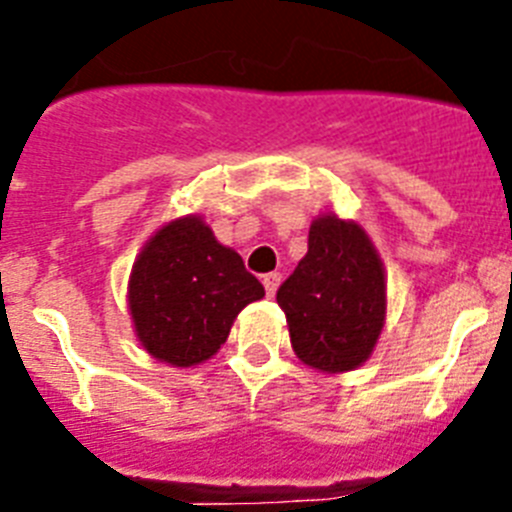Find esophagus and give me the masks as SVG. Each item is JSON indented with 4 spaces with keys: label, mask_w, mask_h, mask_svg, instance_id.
<instances>
[{
    "label": "esophagus",
    "mask_w": 512,
    "mask_h": 512,
    "mask_svg": "<svg viewBox=\"0 0 512 512\" xmlns=\"http://www.w3.org/2000/svg\"><path fill=\"white\" fill-rule=\"evenodd\" d=\"M279 284H282V274H277V271H271V274H266V277H264L266 295H269V297H274V295H277Z\"/></svg>",
    "instance_id": "obj_1"
}]
</instances>
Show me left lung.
<instances>
[{
    "mask_svg": "<svg viewBox=\"0 0 512 512\" xmlns=\"http://www.w3.org/2000/svg\"><path fill=\"white\" fill-rule=\"evenodd\" d=\"M384 297V269L372 241L336 215L312 223L305 259L277 292L295 354L330 374L369 359L384 325Z\"/></svg>",
    "mask_w": 512,
    "mask_h": 512,
    "instance_id": "obj_1",
    "label": "left lung"
}]
</instances>
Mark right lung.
I'll return each instance as SVG.
<instances>
[{"label": "right lung", "mask_w": 512, "mask_h": 512, "mask_svg": "<svg viewBox=\"0 0 512 512\" xmlns=\"http://www.w3.org/2000/svg\"><path fill=\"white\" fill-rule=\"evenodd\" d=\"M128 297L135 333L148 354L194 366L217 354L238 312L261 300L264 287L200 217H182L140 251Z\"/></svg>", "instance_id": "obj_1"}]
</instances>
